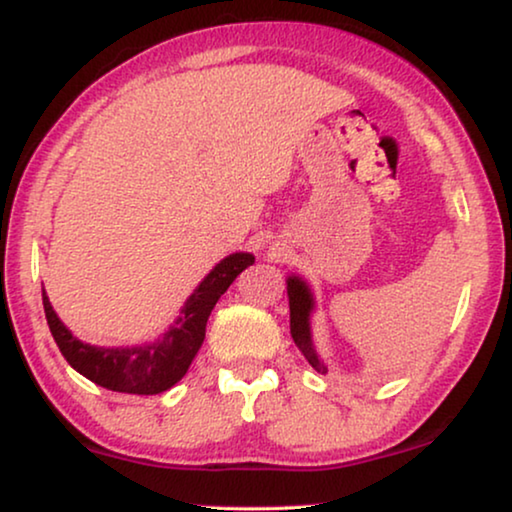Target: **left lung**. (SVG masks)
<instances>
[{"label":"left lung","mask_w":512,"mask_h":512,"mask_svg":"<svg viewBox=\"0 0 512 512\" xmlns=\"http://www.w3.org/2000/svg\"><path fill=\"white\" fill-rule=\"evenodd\" d=\"M286 291H289L291 338L298 345L300 352L305 354V359L310 361V366L317 370V373H326V366L319 361V356L314 352V345H312V333H310V314L314 310L312 291L307 289V284L298 277L286 279Z\"/></svg>","instance_id":"left-lung-1"}]
</instances>
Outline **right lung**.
<instances>
[{"label":"right lung","mask_w":512,"mask_h":512,"mask_svg":"<svg viewBox=\"0 0 512 512\" xmlns=\"http://www.w3.org/2000/svg\"><path fill=\"white\" fill-rule=\"evenodd\" d=\"M254 265L251 254H230L216 263V268L202 279L181 307V317L174 321L163 338L144 347H95L74 338L72 331L55 314L46 291L44 312L53 340L58 342L62 356L76 373L90 382L121 394L153 396L174 387L186 375L188 366L205 340V326L216 300L228 291L242 270Z\"/></svg>","instance_id":"right-lung-1"}]
</instances>
